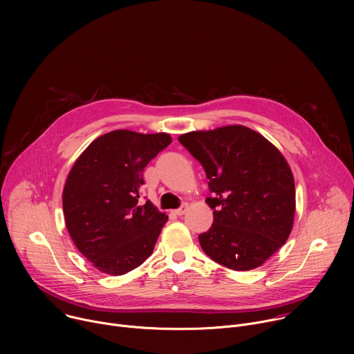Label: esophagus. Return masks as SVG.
Instances as JSON below:
<instances>
[{
    "mask_svg": "<svg viewBox=\"0 0 354 354\" xmlns=\"http://www.w3.org/2000/svg\"><path fill=\"white\" fill-rule=\"evenodd\" d=\"M186 210H187V205H186V203H183L179 209H176V210H175V214H178V216H183V214L186 213Z\"/></svg>",
    "mask_w": 354,
    "mask_h": 354,
    "instance_id": "1",
    "label": "esophagus"
}]
</instances>
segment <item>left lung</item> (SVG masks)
Returning a JSON list of instances; mask_svg holds the SVG:
<instances>
[{
  "label": "left lung",
  "mask_w": 354,
  "mask_h": 354,
  "mask_svg": "<svg viewBox=\"0 0 354 354\" xmlns=\"http://www.w3.org/2000/svg\"><path fill=\"white\" fill-rule=\"evenodd\" d=\"M178 140L209 178L214 220L198 235L201 249L232 270L259 268L292 228L295 187L287 161L263 136L238 124Z\"/></svg>",
  "instance_id": "obj_1"
}]
</instances>
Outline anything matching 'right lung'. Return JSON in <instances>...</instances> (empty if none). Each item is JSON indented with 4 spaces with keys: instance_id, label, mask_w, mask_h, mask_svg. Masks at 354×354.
<instances>
[{
    "instance_id": "add662e5",
    "label": "right lung",
    "mask_w": 354,
    "mask_h": 354,
    "mask_svg": "<svg viewBox=\"0 0 354 354\" xmlns=\"http://www.w3.org/2000/svg\"><path fill=\"white\" fill-rule=\"evenodd\" d=\"M167 133L115 130L93 140L75 161L63 190L71 239L92 265L112 276L138 268L168 221L149 200H140L147 164L167 148Z\"/></svg>"
}]
</instances>
